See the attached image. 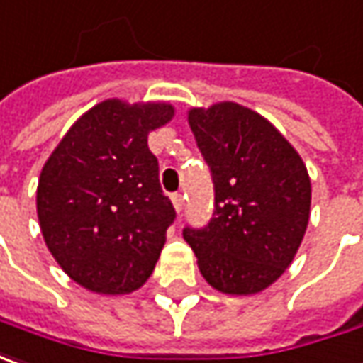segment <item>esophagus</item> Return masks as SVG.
<instances>
[{"instance_id": "1", "label": "esophagus", "mask_w": 363, "mask_h": 363, "mask_svg": "<svg viewBox=\"0 0 363 363\" xmlns=\"http://www.w3.org/2000/svg\"><path fill=\"white\" fill-rule=\"evenodd\" d=\"M170 199H172V205L177 208V213H181L182 208H184V196L181 193H174Z\"/></svg>"}]
</instances>
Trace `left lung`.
<instances>
[{
  "instance_id": "obj_1",
  "label": "left lung",
  "mask_w": 363,
  "mask_h": 363,
  "mask_svg": "<svg viewBox=\"0 0 363 363\" xmlns=\"http://www.w3.org/2000/svg\"><path fill=\"white\" fill-rule=\"evenodd\" d=\"M189 124L211 169L213 219L184 241L211 287L253 295L277 281L303 241L311 181L291 144L267 118L237 102L191 108Z\"/></svg>"
}]
</instances>
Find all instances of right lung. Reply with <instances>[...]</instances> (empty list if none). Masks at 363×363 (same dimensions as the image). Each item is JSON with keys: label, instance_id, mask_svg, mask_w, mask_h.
I'll list each match as a JSON object with an SVG mask.
<instances>
[{"label": "right lung", "instance_id": "add662e5", "mask_svg": "<svg viewBox=\"0 0 363 363\" xmlns=\"http://www.w3.org/2000/svg\"><path fill=\"white\" fill-rule=\"evenodd\" d=\"M172 116L167 102L104 100L45 160L35 194L44 241L57 265L94 294H132L155 271L177 213L160 189L148 132Z\"/></svg>", "mask_w": 363, "mask_h": 363}]
</instances>
